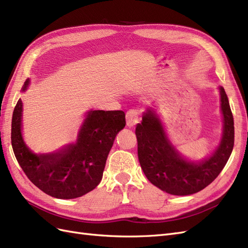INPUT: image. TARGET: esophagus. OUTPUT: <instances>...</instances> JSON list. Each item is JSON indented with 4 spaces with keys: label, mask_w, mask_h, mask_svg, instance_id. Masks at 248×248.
Returning <instances> with one entry per match:
<instances>
[{
    "label": "esophagus",
    "mask_w": 248,
    "mask_h": 248,
    "mask_svg": "<svg viewBox=\"0 0 248 248\" xmlns=\"http://www.w3.org/2000/svg\"><path fill=\"white\" fill-rule=\"evenodd\" d=\"M140 122L139 112L134 109H130L126 112V123L128 127H132Z\"/></svg>",
    "instance_id": "obj_1"
}]
</instances>
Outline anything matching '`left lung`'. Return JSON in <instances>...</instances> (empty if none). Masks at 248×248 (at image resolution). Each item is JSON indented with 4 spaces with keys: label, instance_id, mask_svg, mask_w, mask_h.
Wrapping results in <instances>:
<instances>
[{
    "label": "left lung",
    "instance_id": "1",
    "mask_svg": "<svg viewBox=\"0 0 248 248\" xmlns=\"http://www.w3.org/2000/svg\"><path fill=\"white\" fill-rule=\"evenodd\" d=\"M223 116L220 145L211 157L199 163L184 160L168 140L155 111L148 109L138 124V155L147 179L159 189L174 196H188L211 184L228 162L234 147V118L228 96L219 88Z\"/></svg>",
    "mask_w": 248,
    "mask_h": 248
}]
</instances>
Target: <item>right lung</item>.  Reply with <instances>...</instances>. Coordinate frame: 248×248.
Wrapping results in <instances>:
<instances>
[{
    "label": "right lung",
    "instance_id": "obj_1",
    "mask_svg": "<svg viewBox=\"0 0 248 248\" xmlns=\"http://www.w3.org/2000/svg\"><path fill=\"white\" fill-rule=\"evenodd\" d=\"M26 80L22 91L27 90ZM22 102L13 110L11 144L20 168L35 186L50 197L76 199L93 190L102 179L108 155L126 121L122 110H91L78 141L54 154L36 155L21 137Z\"/></svg>",
    "mask_w": 248,
    "mask_h": 248
}]
</instances>
